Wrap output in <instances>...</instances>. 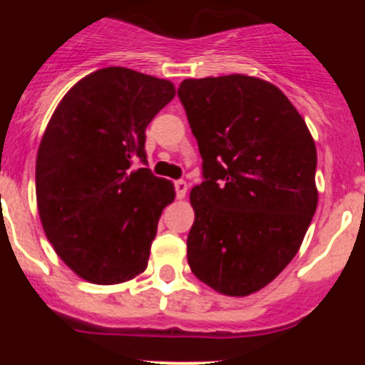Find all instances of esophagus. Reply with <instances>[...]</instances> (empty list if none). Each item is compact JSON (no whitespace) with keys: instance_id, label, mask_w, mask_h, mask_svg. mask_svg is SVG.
<instances>
[{"instance_id":"34e87169","label":"esophagus","mask_w":365,"mask_h":365,"mask_svg":"<svg viewBox=\"0 0 365 365\" xmlns=\"http://www.w3.org/2000/svg\"><path fill=\"white\" fill-rule=\"evenodd\" d=\"M187 189H189L187 182H183V180H176V182H175V190H176V197H178V200H183V197H185Z\"/></svg>"}]
</instances>
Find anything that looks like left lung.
Returning a JSON list of instances; mask_svg holds the SVG:
<instances>
[{
	"label": "left lung",
	"mask_w": 365,
	"mask_h": 365,
	"mask_svg": "<svg viewBox=\"0 0 365 365\" xmlns=\"http://www.w3.org/2000/svg\"><path fill=\"white\" fill-rule=\"evenodd\" d=\"M178 97L205 178L190 190L189 267L215 292L247 297L288 267L311 224L314 139L288 97L257 77L185 79Z\"/></svg>",
	"instance_id": "1"
}]
</instances>
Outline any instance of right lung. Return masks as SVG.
Here are the masks:
<instances>
[{
    "mask_svg": "<svg viewBox=\"0 0 365 365\" xmlns=\"http://www.w3.org/2000/svg\"><path fill=\"white\" fill-rule=\"evenodd\" d=\"M175 97L171 81L101 68L67 91L36 153V206L47 240L79 277L120 284L148 267L175 187L146 165L145 130Z\"/></svg>",
    "mask_w": 365,
    "mask_h": 365,
    "instance_id": "right-lung-1",
    "label": "right lung"
}]
</instances>
